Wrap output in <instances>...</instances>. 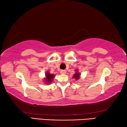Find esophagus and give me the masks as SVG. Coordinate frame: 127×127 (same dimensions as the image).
I'll use <instances>...</instances> for the list:
<instances>
[{
	"instance_id": "1",
	"label": "esophagus",
	"mask_w": 127,
	"mask_h": 127,
	"mask_svg": "<svg viewBox=\"0 0 127 127\" xmlns=\"http://www.w3.org/2000/svg\"><path fill=\"white\" fill-rule=\"evenodd\" d=\"M61 74H65L66 73L65 70H61Z\"/></svg>"
}]
</instances>
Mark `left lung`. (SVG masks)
Returning a JSON list of instances; mask_svg holds the SVG:
<instances>
[{"label": "left lung", "instance_id": "8db88e82", "mask_svg": "<svg viewBox=\"0 0 127 127\" xmlns=\"http://www.w3.org/2000/svg\"><path fill=\"white\" fill-rule=\"evenodd\" d=\"M79 76H80V74H79V73H76V74H74L73 77H74V78H76V79H78L79 78Z\"/></svg>", "mask_w": 127, "mask_h": 127}]
</instances>
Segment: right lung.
I'll return each mask as SVG.
<instances>
[{
  "label": "right lung",
  "instance_id": "right-lung-1",
  "mask_svg": "<svg viewBox=\"0 0 127 127\" xmlns=\"http://www.w3.org/2000/svg\"><path fill=\"white\" fill-rule=\"evenodd\" d=\"M54 77V75L50 74L49 72H47L46 73V80L48 83H50Z\"/></svg>",
  "mask_w": 127,
  "mask_h": 127
}]
</instances>
